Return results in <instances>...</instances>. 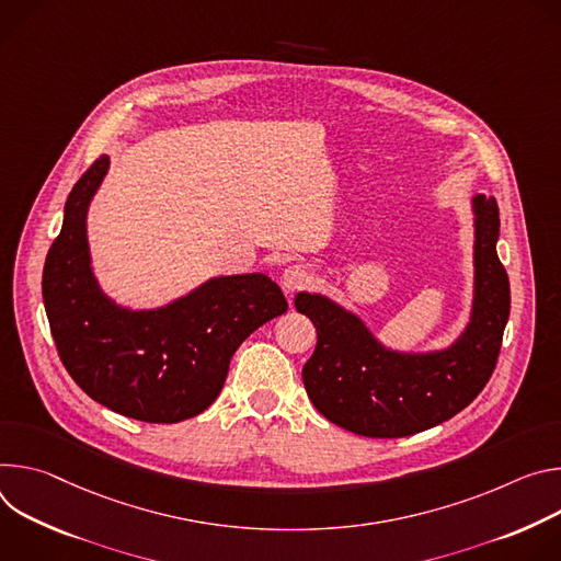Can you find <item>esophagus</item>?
Returning <instances> with one entry per match:
<instances>
[{
    "instance_id": "obj_1",
    "label": "esophagus",
    "mask_w": 561,
    "mask_h": 561,
    "mask_svg": "<svg viewBox=\"0 0 561 561\" xmlns=\"http://www.w3.org/2000/svg\"><path fill=\"white\" fill-rule=\"evenodd\" d=\"M312 280H314L312 270H309L307 265H300V263L289 265V267L283 272V278H280V283H283L285 291L305 289V287H307L309 283H312Z\"/></svg>"
}]
</instances>
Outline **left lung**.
Masks as SVG:
<instances>
[{
  "label": "left lung",
  "mask_w": 561,
  "mask_h": 561,
  "mask_svg": "<svg viewBox=\"0 0 561 561\" xmlns=\"http://www.w3.org/2000/svg\"><path fill=\"white\" fill-rule=\"evenodd\" d=\"M470 205L472 302L463 332L450 345L394 350L330 296L296 294V309L319 334L317 350L302 367V383L314 408L332 423L371 439L408 437L453 419L488 383L511 314V285L496 256V201L474 194Z\"/></svg>",
  "instance_id": "left-lung-1"
}]
</instances>
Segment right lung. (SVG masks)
<instances>
[{
  "mask_svg": "<svg viewBox=\"0 0 561 561\" xmlns=\"http://www.w3.org/2000/svg\"><path fill=\"white\" fill-rule=\"evenodd\" d=\"M108 173L100 156L76 182L44 263L42 296L59 358L104 408L147 423H178L220 394L240 343L287 312L265 274L214 276L184 296L131 309L100 285L87 236L93 196Z\"/></svg>",
  "mask_w": 561,
  "mask_h": 561,
  "instance_id": "1",
  "label": "right lung"
}]
</instances>
